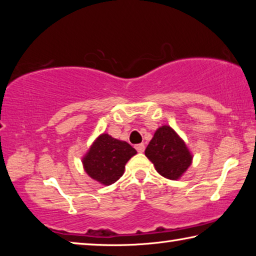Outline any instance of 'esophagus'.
<instances>
[{
	"mask_svg": "<svg viewBox=\"0 0 256 256\" xmlns=\"http://www.w3.org/2000/svg\"><path fill=\"white\" fill-rule=\"evenodd\" d=\"M136 149L138 152H144V144H136Z\"/></svg>",
	"mask_w": 256,
	"mask_h": 256,
	"instance_id": "34e87169",
	"label": "esophagus"
}]
</instances>
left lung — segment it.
<instances>
[{
    "label": "left lung",
    "instance_id": "obj_1",
    "mask_svg": "<svg viewBox=\"0 0 256 256\" xmlns=\"http://www.w3.org/2000/svg\"><path fill=\"white\" fill-rule=\"evenodd\" d=\"M144 154L160 175L172 180H180L193 160L183 138L168 125L157 128Z\"/></svg>",
    "mask_w": 256,
    "mask_h": 256
}]
</instances>
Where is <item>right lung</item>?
I'll return each mask as SVG.
<instances>
[{"label":"right lung","mask_w":256,"mask_h":256,"mask_svg":"<svg viewBox=\"0 0 256 256\" xmlns=\"http://www.w3.org/2000/svg\"><path fill=\"white\" fill-rule=\"evenodd\" d=\"M136 150L128 142L102 133L90 146L82 158L84 172L102 185H112L124 174L125 164Z\"/></svg>","instance_id":"right-lung-1"}]
</instances>
